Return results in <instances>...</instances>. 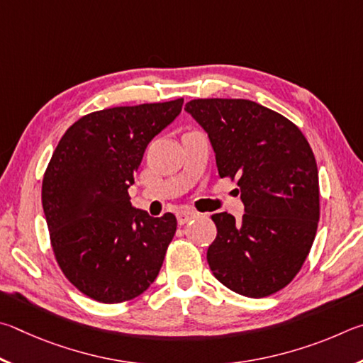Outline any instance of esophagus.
<instances>
[{"label":"esophagus","mask_w":363,"mask_h":363,"mask_svg":"<svg viewBox=\"0 0 363 363\" xmlns=\"http://www.w3.org/2000/svg\"><path fill=\"white\" fill-rule=\"evenodd\" d=\"M198 212L191 211V208H180V211L177 212V220H178V225H185L188 223L189 220H194L198 218Z\"/></svg>","instance_id":"34e87169"}]
</instances>
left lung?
I'll return each instance as SVG.
<instances>
[{"instance_id": "left-lung-1", "label": "left lung", "mask_w": 363, "mask_h": 363, "mask_svg": "<svg viewBox=\"0 0 363 363\" xmlns=\"http://www.w3.org/2000/svg\"><path fill=\"white\" fill-rule=\"evenodd\" d=\"M185 110L207 132L220 177L238 180L242 220L212 215L217 238L207 262L218 281L249 298L289 285L313 247L319 223V172L298 127L244 99H198Z\"/></svg>"}]
</instances>
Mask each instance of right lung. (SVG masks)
<instances>
[{
  "label": "right lung",
  "instance_id": "obj_1",
  "mask_svg": "<svg viewBox=\"0 0 363 363\" xmlns=\"http://www.w3.org/2000/svg\"><path fill=\"white\" fill-rule=\"evenodd\" d=\"M182 106L177 99L86 114L50 157L41 193L50 245L65 277L95 301L132 300L159 274L177 218L132 207L129 188L146 146Z\"/></svg>",
  "mask_w": 363,
  "mask_h": 363
}]
</instances>
